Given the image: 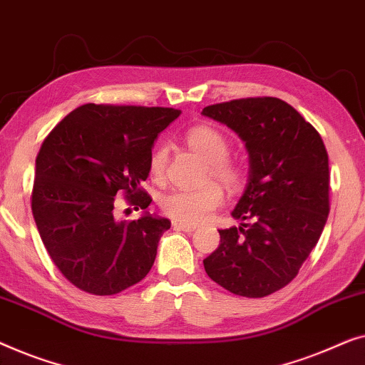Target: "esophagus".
Instances as JSON below:
<instances>
[{"instance_id": "34e87169", "label": "esophagus", "mask_w": 365, "mask_h": 365, "mask_svg": "<svg viewBox=\"0 0 365 365\" xmlns=\"http://www.w3.org/2000/svg\"><path fill=\"white\" fill-rule=\"evenodd\" d=\"M172 227L175 230H182V232H187V233H192L197 230V225H188V223H182V222H173Z\"/></svg>"}]
</instances>
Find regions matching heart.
Returning <instances> with one entry per match:
<instances>
[{
    "label": "heart",
    "mask_w": 365,
    "mask_h": 365,
    "mask_svg": "<svg viewBox=\"0 0 365 365\" xmlns=\"http://www.w3.org/2000/svg\"><path fill=\"white\" fill-rule=\"evenodd\" d=\"M187 143L192 150L200 153L210 163V173L228 188H236L243 180V172L238 165L228 160V138L215 127L198 125L187 133ZM167 147L158 145L152 152L150 173L162 177L167 165ZM223 190L217 183H208L200 188H175L165 193L160 200L162 212L177 222L195 225L210 218L215 210L222 207Z\"/></svg>",
    "instance_id": "1"
}]
</instances>
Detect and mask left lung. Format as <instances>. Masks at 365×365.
<instances>
[{"mask_svg": "<svg viewBox=\"0 0 365 365\" xmlns=\"http://www.w3.org/2000/svg\"><path fill=\"white\" fill-rule=\"evenodd\" d=\"M202 114L238 133L250 157L248 185L232 212L241 223L218 230L220 246L203 259L205 271L233 294L269 296L296 278L327 222L324 142L276 97L223 102Z\"/></svg>", "mask_w": 365, "mask_h": 365, "instance_id": "1", "label": "left lung"}]
</instances>
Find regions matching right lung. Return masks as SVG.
I'll use <instances>...</instances> for the list:
<instances>
[{
  "mask_svg": "<svg viewBox=\"0 0 365 365\" xmlns=\"http://www.w3.org/2000/svg\"><path fill=\"white\" fill-rule=\"evenodd\" d=\"M180 110L86 104L66 115L36 157L33 217L51 259L79 289L110 296L142 281L170 220L145 212L152 147ZM117 192L144 215L120 222Z\"/></svg>",
  "mask_w": 365,
  "mask_h": 365,
  "instance_id": "obj_1",
  "label": "right lung"
}]
</instances>
